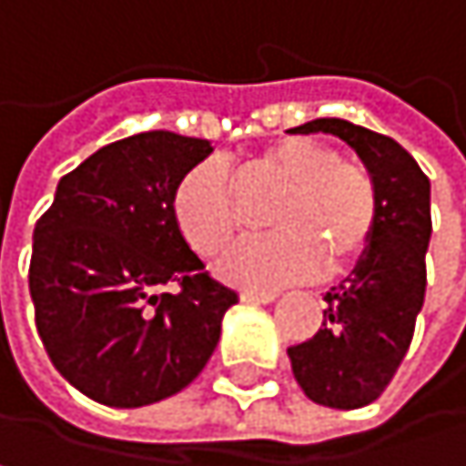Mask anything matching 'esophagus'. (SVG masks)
<instances>
[{
  "label": "esophagus",
  "instance_id": "34e87169",
  "mask_svg": "<svg viewBox=\"0 0 466 466\" xmlns=\"http://www.w3.org/2000/svg\"><path fill=\"white\" fill-rule=\"evenodd\" d=\"M274 299L277 294H271V290H241V302H249V305H268Z\"/></svg>",
  "mask_w": 466,
  "mask_h": 466
}]
</instances>
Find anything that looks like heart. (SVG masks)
I'll return each mask as SVG.
<instances>
[{"label": "heart", "instance_id": "heart-1", "mask_svg": "<svg viewBox=\"0 0 466 466\" xmlns=\"http://www.w3.org/2000/svg\"><path fill=\"white\" fill-rule=\"evenodd\" d=\"M255 167L282 184L266 228L268 236L230 247L217 271L233 285L277 288L310 279L321 260L340 268L368 247L376 225V189L360 164L310 137L268 145ZM172 214L195 252L211 258L238 230V208L228 167L217 158L195 164L172 192Z\"/></svg>", "mask_w": 466, "mask_h": 466}]
</instances>
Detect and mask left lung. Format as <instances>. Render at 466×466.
I'll return each mask as SVG.
<instances>
[{
  "instance_id": "left-lung-1",
  "label": "left lung",
  "mask_w": 466,
  "mask_h": 466,
  "mask_svg": "<svg viewBox=\"0 0 466 466\" xmlns=\"http://www.w3.org/2000/svg\"><path fill=\"white\" fill-rule=\"evenodd\" d=\"M299 134L340 137L365 164L376 189V225L351 274L327 290L321 329L290 346L305 395L332 410L376 400L415 335L426 299V249L431 238V184L392 137L340 117H319Z\"/></svg>"
}]
</instances>
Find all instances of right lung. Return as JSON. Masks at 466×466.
Returning a JSON list of instances; mask_svg holds the SVG:
<instances>
[{
	"label": "right lung",
	"instance_id": "add662e5",
	"mask_svg": "<svg viewBox=\"0 0 466 466\" xmlns=\"http://www.w3.org/2000/svg\"><path fill=\"white\" fill-rule=\"evenodd\" d=\"M208 139L145 131L60 178L32 233L37 335L87 398L137 410L181 392L211 360L238 294L203 271L172 192L211 153ZM164 284L178 291L158 295Z\"/></svg>",
	"mask_w": 466,
	"mask_h": 466
}]
</instances>
